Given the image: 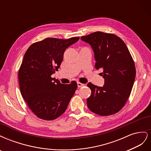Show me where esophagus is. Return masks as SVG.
<instances>
[{"label": "esophagus", "mask_w": 151, "mask_h": 151, "mask_svg": "<svg viewBox=\"0 0 151 151\" xmlns=\"http://www.w3.org/2000/svg\"><path fill=\"white\" fill-rule=\"evenodd\" d=\"M84 86H85V84H82V83H79V82H78V83H77V86H78V88H81V87Z\"/></svg>", "instance_id": "esophagus-1"}]
</instances>
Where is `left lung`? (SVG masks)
<instances>
[{
    "label": "left lung",
    "instance_id": "1",
    "mask_svg": "<svg viewBox=\"0 0 151 151\" xmlns=\"http://www.w3.org/2000/svg\"><path fill=\"white\" fill-rule=\"evenodd\" d=\"M81 39L91 45L95 68H101L104 85L88 83L91 94L87 104L91 111L101 116L118 113L125 106L136 75L134 61L123 41L112 33L96 31Z\"/></svg>",
    "mask_w": 151,
    "mask_h": 151
}]
</instances>
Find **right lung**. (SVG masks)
Here are the masks:
<instances>
[{
  "instance_id": "add662e5",
  "label": "right lung",
  "mask_w": 151,
  "mask_h": 151,
  "mask_svg": "<svg viewBox=\"0 0 151 151\" xmlns=\"http://www.w3.org/2000/svg\"><path fill=\"white\" fill-rule=\"evenodd\" d=\"M79 40L47 38L32 44L24 54L18 72L21 93L41 119L52 120L62 115L76 92V81L63 84L51 76L60 67L65 50Z\"/></svg>"
}]
</instances>
